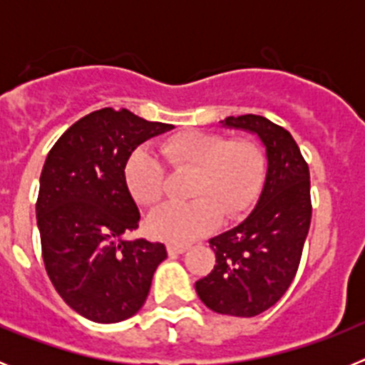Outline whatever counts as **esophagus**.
<instances>
[{"label":"esophagus","instance_id":"34e87169","mask_svg":"<svg viewBox=\"0 0 365 365\" xmlns=\"http://www.w3.org/2000/svg\"><path fill=\"white\" fill-rule=\"evenodd\" d=\"M168 254H170V256H177V254H185L186 250H188V247H186V245H168Z\"/></svg>","mask_w":365,"mask_h":365}]
</instances>
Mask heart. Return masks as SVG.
Masks as SVG:
<instances>
[{"label":"heart","mask_w":365,"mask_h":365,"mask_svg":"<svg viewBox=\"0 0 365 365\" xmlns=\"http://www.w3.org/2000/svg\"><path fill=\"white\" fill-rule=\"evenodd\" d=\"M160 155L175 172H193L190 202H168L148 219L157 240L188 245L214 230L219 215L235 219L256 202L265 180V155L248 138L185 131L163 140ZM131 197L151 206L163 197L164 170L146 148L133 151L124 168Z\"/></svg>","instance_id":"b5f03b06"}]
</instances>
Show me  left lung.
Masks as SVG:
<instances>
[{"label": "left lung", "instance_id": "obj_1", "mask_svg": "<svg viewBox=\"0 0 365 365\" xmlns=\"http://www.w3.org/2000/svg\"><path fill=\"white\" fill-rule=\"evenodd\" d=\"M256 133L267 148V179L252 214L212 237L215 265L195 291L219 314H261L291 287L311 227V175L292 135L259 115L221 120Z\"/></svg>", "mask_w": 365, "mask_h": 365}]
</instances>
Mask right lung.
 <instances>
[{
	"instance_id": "1",
	"label": "right lung",
	"mask_w": 365,
	"mask_h": 365,
	"mask_svg": "<svg viewBox=\"0 0 365 365\" xmlns=\"http://www.w3.org/2000/svg\"><path fill=\"white\" fill-rule=\"evenodd\" d=\"M172 128L104 108L74 122L45 159L36 201L45 270L87 320L131 318L166 259L163 243L122 237L140 219L124 168L138 144Z\"/></svg>"
}]
</instances>
